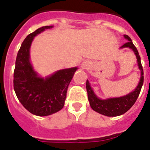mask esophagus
Segmentation results:
<instances>
[{"label": "esophagus", "mask_w": 150, "mask_h": 150, "mask_svg": "<svg viewBox=\"0 0 150 150\" xmlns=\"http://www.w3.org/2000/svg\"><path fill=\"white\" fill-rule=\"evenodd\" d=\"M89 66H90V63L89 62H87V61H84L83 63L82 64V67H83V69H86V68H87Z\"/></svg>", "instance_id": "esophagus-1"}]
</instances>
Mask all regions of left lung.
<instances>
[{"mask_svg":"<svg viewBox=\"0 0 150 150\" xmlns=\"http://www.w3.org/2000/svg\"><path fill=\"white\" fill-rule=\"evenodd\" d=\"M124 37L128 40L126 44H124L121 47H129L131 48L135 53L136 57L137 59V64L139 69L141 70V79L140 82L137 85V88L134 90V91L129 93V95L123 96L120 98H108L106 100H102L99 99L95 95V93L91 89L90 86V83L88 81L86 80V88L87 91V96H88V100L90 102V105L92 109L95 111L99 113L101 115H106L108 117H115V116H119L121 115L125 114L126 111L131 108L135 102L137 101V98L140 94L142 86L143 85L144 82V72H143V68L142 63H141V57L139 55V53L137 52V49L134 46L131 39L127 35H124Z\"/></svg>","mask_w":150,"mask_h":150,"instance_id":"8db88e82","label":"left lung"}]
</instances>
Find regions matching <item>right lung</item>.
Returning <instances> with one entry per match:
<instances>
[{
    "mask_svg": "<svg viewBox=\"0 0 150 150\" xmlns=\"http://www.w3.org/2000/svg\"><path fill=\"white\" fill-rule=\"evenodd\" d=\"M52 26H44L24 39L18 51L13 73L16 97L25 109L37 116H47L64 106L67 91L77 67L60 70L43 79L34 71L29 61V49L35 35Z\"/></svg>",
    "mask_w": 150,
    "mask_h": 150,
    "instance_id": "right-lung-1",
    "label": "right lung"
}]
</instances>
